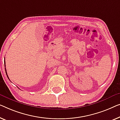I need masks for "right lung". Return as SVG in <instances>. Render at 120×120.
Listing matches in <instances>:
<instances>
[{
    "instance_id": "obj_1",
    "label": "right lung",
    "mask_w": 120,
    "mask_h": 120,
    "mask_svg": "<svg viewBox=\"0 0 120 120\" xmlns=\"http://www.w3.org/2000/svg\"><path fill=\"white\" fill-rule=\"evenodd\" d=\"M5 71H6V68H5ZM6 75H7V76H8V74H7V73L6 72Z\"/></svg>"
}]
</instances>
